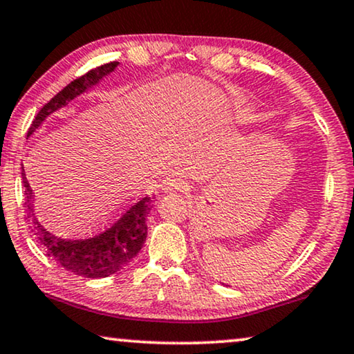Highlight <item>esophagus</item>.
Here are the masks:
<instances>
[{"label":"esophagus","instance_id":"1","mask_svg":"<svg viewBox=\"0 0 354 354\" xmlns=\"http://www.w3.org/2000/svg\"><path fill=\"white\" fill-rule=\"evenodd\" d=\"M163 189H165L167 192H175V191L184 192L189 189V183L184 181V179L179 176H171V178H168L165 183H163Z\"/></svg>","mask_w":354,"mask_h":354}]
</instances>
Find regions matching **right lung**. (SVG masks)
Segmentation results:
<instances>
[{
  "label": "right lung",
  "instance_id": "obj_1",
  "mask_svg": "<svg viewBox=\"0 0 354 354\" xmlns=\"http://www.w3.org/2000/svg\"><path fill=\"white\" fill-rule=\"evenodd\" d=\"M118 62H109L101 67L93 68L72 83H68L62 91H59L48 104H44L41 111L37 113L32 127L28 128L27 136L35 133V129L41 127L48 115H51L59 109L66 107L80 94L88 91L94 84L115 71ZM24 192L27 197L28 216L32 223V234L38 245L43 248L46 257L57 263L59 266L66 268L67 271L77 276L99 279L109 277L123 270L134 257L141 250L147 237L146 216L151 212V197H144L131 207H128L117 220H113L109 226H104L101 231L86 234V236H61L51 229L43 226L35 216L32 203V187L26 178V171L22 167Z\"/></svg>",
  "mask_w": 354,
  "mask_h": 354
}]
</instances>
